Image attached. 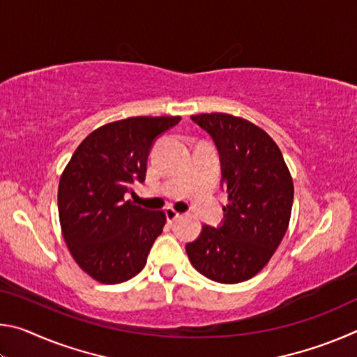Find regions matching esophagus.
I'll return each mask as SVG.
<instances>
[{"mask_svg":"<svg viewBox=\"0 0 357 357\" xmlns=\"http://www.w3.org/2000/svg\"><path fill=\"white\" fill-rule=\"evenodd\" d=\"M179 215H181V214L178 213V211H174L173 208H167V209H165V217H167V220L170 222V223L176 220Z\"/></svg>","mask_w":357,"mask_h":357,"instance_id":"34e87169","label":"esophagus"}]
</instances>
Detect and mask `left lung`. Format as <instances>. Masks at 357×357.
<instances>
[{"mask_svg": "<svg viewBox=\"0 0 357 357\" xmlns=\"http://www.w3.org/2000/svg\"><path fill=\"white\" fill-rule=\"evenodd\" d=\"M213 138L220 187L228 193L219 227L203 225L185 244L193 268L219 283H239L261 271L285 236L294 187L279 146L263 129L227 113L190 116Z\"/></svg>", "mask_w": 357, "mask_h": 357, "instance_id": "1", "label": "left lung"}]
</instances>
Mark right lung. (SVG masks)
<instances>
[{
	"mask_svg": "<svg viewBox=\"0 0 357 357\" xmlns=\"http://www.w3.org/2000/svg\"><path fill=\"white\" fill-rule=\"evenodd\" d=\"M179 116H135L91 132L75 149L58 187V213L77 264L100 283L135 277L165 225L164 211L126 200L144 183L154 142Z\"/></svg>",
	"mask_w": 357,
	"mask_h": 357,
	"instance_id": "add662e5",
	"label": "right lung"
}]
</instances>
